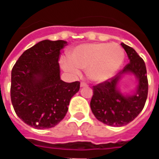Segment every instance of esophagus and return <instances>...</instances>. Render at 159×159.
Returning <instances> with one entry per match:
<instances>
[{
	"mask_svg": "<svg viewBox=\"0 0 159 159\" xmlns=\"http://www.w3.org/2000/svg\"><path fill=\"white\" fill-rule=\"evenodd\" d=\"M80 85H81V87H86V86H87V84H85L84 82H82Z\"/></svg>",
	"mask_w": 159,
	"mask_h": 159,
	"instance_id": "34e87169",
	"label": "esophagus"
}]
</instances>
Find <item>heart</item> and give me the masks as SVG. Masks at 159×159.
<instances>
[{
  "label": "heart",
  "instance_id": "heart-1",
  "mask_svg": "<svg viewBox=\"0 0 159 159\" xmlns=\"http://www.w3.org/2000/svg\"><path fill=\"white\" fill-rule=\"evenodd\" d=\"M124 59V49L117 43H89L75 47L70 59L62 58L61 65L73 75H78L79 69L86 70L89 79L101 83L116 74Z\"/></svg>",
  "mask_w": 159,
  "mask_h": 159
}]
</instances>
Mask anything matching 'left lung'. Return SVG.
<instances>
[{"mask_svg":"<svg viewBox=\"0 0 159 159\" xmlns=\"http://www.w3.org/2000/svg\"><path fill=\"white\" fill-rule=\"evenodd\" d=\"M129 63L112 78L93 86L90 109L94 116L104 124L121 127L131 122L143 109L148 96L147 71L143 60L132 47L121 43ZM124 74H133L138 86L133 94L123 95L117 89L118 82Z\"/></svg>","mask_w":159,"mask_h":159,"instance_id":"8db88e82","label":"left lung"}]
</instances>
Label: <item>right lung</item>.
I'll return each instance as SVG.
<instances>
[{
    "mask_svg": "<svg viewBox=\"0 0 159 159\" xmlns=\"http://www.w3.org/2000/svg\"><path fill=\"white\" fill-rule=\"evenodd\" d=\"M64 40H42L27 49L11 71V102L16 115L37 129H50L62 120L79 82L61 79L60 51Z\"/></svg>",
    "mask_w": 159,
    "mask_h": 159,
    "instance_id": "1",
    "label": "right lung"
}]
</instances>
